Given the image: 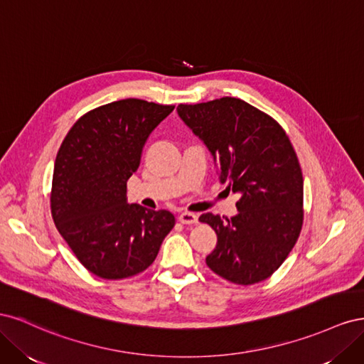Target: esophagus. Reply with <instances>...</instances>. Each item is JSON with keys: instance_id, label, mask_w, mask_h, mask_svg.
I'll return each instance as SVG.
<instances>
[{"instance_id": "1", "label": "esophagus", "mask_w": 364, "mask_h": 364, "mask_svg": "<svg viewBox=\"0 0 364 364\" xmlns=\"http://www.w3.org/2000/svg\"><path fill=\"white\" fill-rule=\"evenodd\" d=\"M179 222L182 225H196L197 222H199V217H197L196 214L193 213H182L179 215Z\"/></svg>"}]
</instances>
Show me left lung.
<instances>
[{
  "mask_svg": "<svg viewBox=\"0 0 364 364\" xmlns=\"http://www.w3.org/2000/svg\"><path fill=\"white\" fill-rule=\"evenodd\" d=\"M178 115L213 155L220 182L240 194L237 215L199 218L217 234L208 267L240 285L267 279L289 257L304 220V178L289 136L234 97L179 105Z\"/></svg>",
  "mask_w": 364,
  "mask_h": 364,
  "instance_id": "1",
  "label": "left lung"
}]
</instances>
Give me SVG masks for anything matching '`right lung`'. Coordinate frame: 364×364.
Masks as SVG:
<instances>
[{
	"label": "right lung",
	"mask_w": 364,
	"mask_h": 364,
	"mask_svg": "<svg viewBox=\"0 0 364 364\" xmlns=\"http://www.w3.org/2000/svg\"><path fill=\"white\" fill-rule=\"evenodd\" d=\"M174 106L127 98L100 106L71 127L53 171L51 214L91 273L123 279L155 261L174 226L170 211L127 203V181L153 130Z\"/></svg>",
	"instance_id": "right-lung-1"
}]
</instances>
